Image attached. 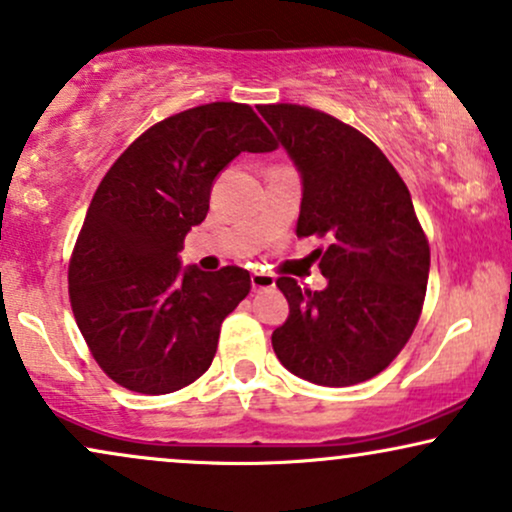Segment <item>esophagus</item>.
I'll list each match as a JSON object with an SVG mask.
<instances>
[{
    "label": "esophagus",
    "mask_w": 512,
    "mask_h": 512,
    "mask_svg": "<svg viewBox=\"0 0 512 512\" xmlns=\"http://www.w3.org/2000/svg\"><path fill=\"white\" fill-rule=\"evenodd\" d=\"M250 281H252V291H267V288H274L276 283L272 274H264V272H252Z\"/></svg>",
    "instance_id": "1"
}]
</instances>
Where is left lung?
Listing matches in <instances>:
<instances>
[{
  "mask_svg": "<svg viewBox=\"0 0 512 512\" xmlns=\"http://www.w3.org/2000/svg\"><path fill=\"white\" fill-rule=\"evenodd\" d=\"M260 114L303 176L298 238L317 248L324 291L291 276L276 286L288 319L272 334L281 365L319 386H353L396 360L420 322L429 240L410 190L365 133L300 104H262Z\"/></svg>",
  "mask_w": 512,
  "mask_h": 512,
  "instance_id": "obj_1",
  "label": "left lung"
}]
</instances>
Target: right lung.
Segmentation results:
<instances>
[{
    "label": "right lung",
    "mask_w": 512,
    "mask_h": 512,
    "mask_svg": "<svg viewBox=\"0 0 512 512\" xmlns=\"http://www.w3.org/2000/svg\"><path fill=\"white\" fill-rule=\"evenodd\" d=\"M272 150L250 104L212 102L150 126L104 174L73 245L69 298L92 357L123 389L174 393L212 365L250 274L183 272L178 250L205 221L219 171L240 152Z\"/></svg>",
    "instance_id": "add662e5"
}]
</instances>
